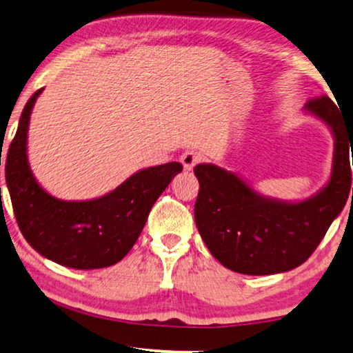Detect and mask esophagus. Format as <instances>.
<instances>
[{
  "mask_svg": "<svg viewBox=\"0 0 353 353\" xmlns=\"http://www.w3.org/2000/svg\"><path fill=\"white\" fill-rule=\"evenodd\" d=\"M180 161L184 167V170H192L194 167L202 161V154L197 153V151H186V153L181 154Z\"/></svg>",
  "mask_w": 353,
  "mask_h": 353,
  "instance_id": "obj_1",
  "label": "esophagus"
}]
</instances>
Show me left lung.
Listing matches in <instances>:
<instances>
[{
	"label": "left lung",
	"instance_id": "obj_1",
	"mask_svg": "<svg viewBox=\"0 0 353 353\" xmlns=\"http://www.w3.org/2000/svg\"><path fill=\"white\" fill-rule=\"evenodd\" d=\"M305 112L327 124L334 137L332 176L309 199L285 202L265 197L236 173L214 164L194 167L200 184L195 224L210 252L225 268L262 276L300 267L343 211L352 184L353 124L347 126L328 96L309 101Z\"/></svg>",
	"mask_w": 353,
	"mask_h": 353
}]
</instances>
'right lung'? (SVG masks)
Returning a JSON list of instances; mask_svg holds the SVG:
<instances>
[{
    "label": "right lung",
    "instance_id": "1",
    "mask_svg": "<svg viewBox=\"0 0 353 353\" xmlns=\"http://www.w3.org/2000/svg\"><path fill=\"white\" fill-rule=\"evenodd\" d=\"M41 93L42 88L26 102L8 150L6 184L20 232L41 256L63 267H110L131 251L151 207L183 165L169 162L139 170L99 199L53 197L36 181L26 154L31 110Z\"/></svg>",
    "mask_w": 353,
    "mask_h": 353
}]
</instances>
